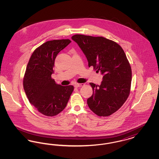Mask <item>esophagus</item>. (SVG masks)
<instances>
[{
	"instance_id": "obj_1",
	"label": "esophagus",
	"mask_w": 159,
	"mask_h": 159,
	"mask_svg": "<svg viewBox=\"0 0 159 159\" xmlns=\"http://www.w3.org/2000/svg\"><path fill=\"white\" fill-rule=\"evenodd\" d=\"M84 84L83 83H76L75 84V88H79V87H81V86H83Z\"/></svg>"
}]
</instances>
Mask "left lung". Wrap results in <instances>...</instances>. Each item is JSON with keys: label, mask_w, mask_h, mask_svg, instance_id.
Returning <instances> with one entry per match:
<instances>
[{"label": "left lung", "mask_w": 159, "mask_h": 159, "mask_svg": "<svg viewBox=\"0 0 159 159\" xmlns=\"http://www.w3.org/2000/svg\"><path fill=\"white\" fill-rule=\"evenodd\" d=\"M88 62L103 76L100 85L90 83L93 93L87 99L91 110L99 116L117 111L128 98L132 70L121 46L103 37L75 34L71 37Z\"/></svg>", "instance_id": "8db88e82"}]
</instances>
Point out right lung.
<instances>
[{
  "mask_svg": "<svg viewBox=\"0 0 159 159\" xmlns=\"http://www.w3.org/2000/svg\"><path fill=\"white\" fill-rule=\"evenodd\" d=\"M69 39L48 41L32 53L23 80L24 89L30 102L40 113L54 116L67 106L74 87L61 86L51 78L55 60L71 43Z\"/></svg>",
  "mask_w": 159,
  "mask_h": 159,
  "instance_id": "1",
  "label": "right lung"
}]
</instances>
